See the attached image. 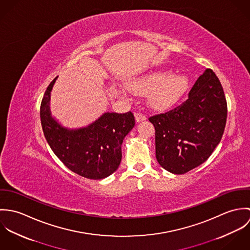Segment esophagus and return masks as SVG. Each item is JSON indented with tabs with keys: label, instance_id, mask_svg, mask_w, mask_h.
I'll return each mask as SVG.
<instances>
[{
	"label": "esophagus",
	"instance_id": "1",
	"mask_svg": "<svg viewBox=\"0 0 250 250\" xmlns=\"http://www.w3.org/2000/svg\"><path fill=\"white\" fill-rule=\"evenodd\" d=\"M135 118H136L137 122H142V121L146 119V116L141 112H137V113H135Z\"/></svg>",
	"mask_w": 250,
	"mask_h": 250
}]
</instances>
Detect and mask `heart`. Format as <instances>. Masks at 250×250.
Here are the masks:
<instances>
[{
	"label": "heart",
	"instance_id": "b5f03b06",
	"mask_svg": "<svg viewBox=\"0 0 250 250\" xmlns=\"http://www.w3.org/2000/svg\"><path fill=\"white\" fill-rule=\"evenodd\" d=\"M128 86L140 93H149L150 105L155 108H166L173 105L186 91L188 80L184 74H172L168 69H154L130 80ZM122 94L127 89L120 87Z\"/></svg>",
	"mask_w": 250,
	"mask_h": 250
}]
</instances>
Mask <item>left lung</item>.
Returning a JSON list of instances; mask_svg holds the SVG:
<instances>
[{"label": "left lung", "instance_id": "1", "mask_svg": "<svg viewBox=\"0 0 250 250\" xmlns=\"http://www.w3.org/2000/svg\"><path fill=\"white\" fill-rule=\"evenodd\" d=\"M227 104L221 83L206 69L178 107L151 116L156 130V158L173 174H184L203 164L219 143L226 124Z\"/></svg>", "mask_w": 250, "mask_h": 250}]
</instances>
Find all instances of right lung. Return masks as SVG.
Wrapping results in <instances>:
<instances>
[{"label":"right lung","mask_w":250,"mask_h":250,"mask_svg":"<svg viewBox=\"0 0 250 250\" xmlns=\"http://www.w3.org/2000/svg\"><path fill=\"white\" fill-rule=\"evenodd\" d=\"M58 77L47 87L40 106L43 133L55 155L84 178L99 180L117 170L124 138L135 126L134 114L104 112L84 127L68 128L51 112V92Z\"/></svg>","instance_id":"add662e5"}]
</instances>
